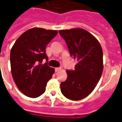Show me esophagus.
I'll return each instance as SVG.
<instances>
[{
  "label": "esophagus",
  "mask_w": 122,
  "mask_h": 122,
  "mask_svg": "<svg viewBox=\"0 0 122 122\" xmlns=\"http://www.w3.org/2000/svg\"><path fill=\"white\" fill-rule=\"evenodd\" d=\"M62 70V68L61 67H56L55 68V71L56 72H58V71H60Z\"/></svg>",
  "instance_id": "esophagus-1"
}]
</instances>
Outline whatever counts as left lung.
I'll use <instances>...</instances> for the list:
<instances>
[{
    "instance_id": "8db88e82",
    "label": "left lung",
    "mask_w": 122,
    "mask_h": 122,
    "mask_svg": "<svg viewBox=\"0 0 122 122\" xmlns=\"http://www.w3.org/2000/svg\"><path fill=\"white\" fill-rule=\"evenodd\" d=\"M71 56L78 61L74 70H67V80L60 84L62 94L69 99L78 101L92 93L103 71V52L99 42L83 29L60 30Z\"/></svg>"
}]
</instances>
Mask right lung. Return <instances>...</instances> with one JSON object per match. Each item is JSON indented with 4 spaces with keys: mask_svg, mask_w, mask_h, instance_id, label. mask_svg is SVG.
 <instances>
[{
    "mask_svg": "<svg viewBox=\"0 0 122 122\" xmlns=\"http://www.w3.org/2000/svg\"><path fill=\"white\" fill-rule=\"evenodd\" d=\"M57 34V30L32 28L23 33L11 48L12 76L17 87L27 97L36 98L44 93L54 74V68L42 62L44 58L48 61L46 46Z\"/></svg>",
    "mask_w": 122,
    "mask_h": 122,
    "instance_id": "obj_1",
    "label": "right lung"
}]
</instances>
